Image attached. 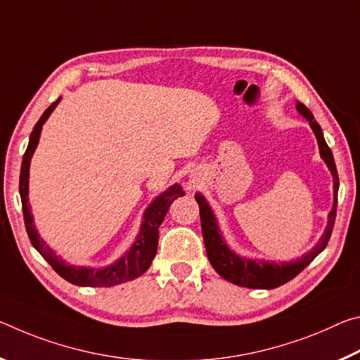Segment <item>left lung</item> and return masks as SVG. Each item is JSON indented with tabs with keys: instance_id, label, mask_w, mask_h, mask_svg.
Returning a JSON list of instances; mask_svg holds the SVG:
<instances>
[{
	"instance_id": "left-lung-1",
	"label": "left lung",
	"mask_w": 360,
	"mask_h": 360,
	"mask_svg": "<svg viewBox=\"0 0 360 360\" xmlns=\"http://www.w3.org/2000/svg\"><path fill=\"white\" fill-rule=\"evenodd\" d=\"M298 113L308 120L311 129L317 139V145H319L321 158L326 161L327 167L333 175V207L328 214L327 228L323 231L322 238L317 243L313 250L306 253L302 258L292 262H264V260H252V258L240 257L229 249L228 244L223 239V236L219 229V223L212 212L209 202L205 201L202 194L196 193V201L199 204V214H201V228H202V238L205 252H207L209 262L214 269L219 273L223 279L233 282L236 285L249 287V288H276L285 282L292 281L295 276H298L302 271L308 266V264L319 255V253L326 249L327 243L332 236V229L335 225V217H337V201H338V172L337 166H335V159L332 155V150L328 148L323 139L322 129L317 124L314 116L311 111L304 107L303 103L297 102Z\"/></svg>"
}]
</instances>
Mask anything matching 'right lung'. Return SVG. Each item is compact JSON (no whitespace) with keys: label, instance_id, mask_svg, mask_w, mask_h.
Instances as JSON below:
<instances>
[{"label":"right lung","instance_id":"1","mask_svg":"<svg viewBox=\"0 0 360 360\" xmlns=\"http://www.w3.org/2000/svg\"><path fill=\"white\" fill-rule=\"evenodd\" d=\"M58 102H60V97L57 98V102L52 103L51 107L44 111L43 116L39 117V121L34 124L33 132L30 134V141H28L27 151L25 155H23V161L20 167L19 193L22 198L23 220H25L28 238H30L34 249H37L41 253V257H43L44 260L54 268L56 273L58 276H62L65 281L72 282L75 285L111 287V285L122 284V282L132 281L143 274L145 271L150 268V264L158 250V239H159L158 229L161 226V223L167 214L170 204H172L176 198L184 196L185 191L181 190L180 185L175 184L170 188H167L164 193L159 194L155 201H153L145 210L143 221H141L137 239L134 240L131 249H129L124 255L120 258V260H116L115 263H111L108 266L100 268V269L86 268V266H73V264L65 263V260H62L60 257H57L56 252L39 238V234L33 223L30 204H28V176H30L32 156L38 146L41 129H43V124L47 121V117L51 116L52 111H54Z\"/></svg>","mask_w":360,"mask_h":360}]
</instances>
